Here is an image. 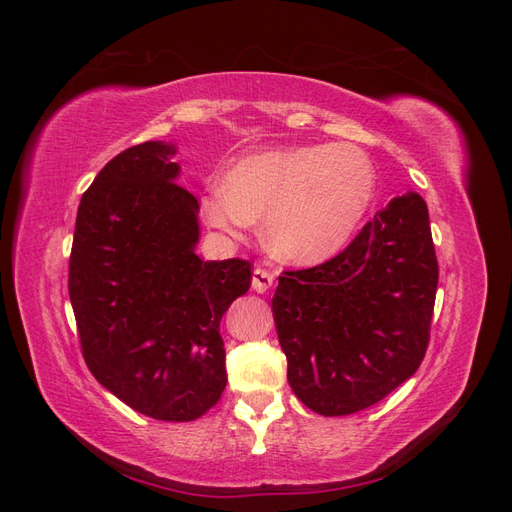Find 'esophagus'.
<instances>
[{"mask_svg":"<svg viewBox=\"0 0 512 512\" xmlns=\"http://www.w3.org/2000/svg\"><path fill=\"white\" fill-rule=\"evenodd\" d=\"M273 286V275L267 269L256 267L252 273V288L256 292H267Z\"/></svg>","mask_w":512,"mask_h":512,"instance_id":"34e87169","label":"esophagus"}]
</instances>
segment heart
Listing matches in <instances>:
<instances>
[{
    "mask_svg": "<svg viewBox=\"0 0 512 512\" xmlns=\"http://www.w3.org/2000/svg\"><path fill=\"white\" fill-rule=\"evenodd\" d=\"M374 194L376 168L363 149L299 145L239 160L226 183L207 185L203 211L232 237L265 215V241L277 258L320 265L348 245Z\"/></svg>",
    "mask_w": 512,
    "mask_h": 512,
    "instance_id": "1",
    "label": "heart"
}]
</instances>
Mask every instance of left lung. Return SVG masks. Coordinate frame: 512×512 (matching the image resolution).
Masks as SVG:
<instances>
[{"label": "left lung", "instance_id": "8db88e82", "mask_svg": "<svg viewBox=\"0 0 512 512\" xmlns=\"http://www.w3.org/2000/svg\"><path fill=\"white\" fill-rule=\"evenodd\" d=\"M436 288L416 192L393 198L335 258L284 271L271 307L294 395L322 416L378 404L421 365Z\"/></svg>", "mask_w": 512, "mask_h": 512}]
</instances>
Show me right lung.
Segmentation results:
<instances>
[{
	"instance_id": "add662e5",
	"label": "right lung",
	"mask_w": 512,
	"mask_h": 512,
	"mask_svg": "<svg viewBox=\"0 0 512 512\" xmlns=\"http://www.w3.org/2000/svg\"><path fill=\"white\" fill-rule=\"evenodd\" d=\"M175 151L141 143L100 170L76 213L68 292L94 378L132 410L181 423L222 397L220 322L252 265L196 256L200 207L177 183Z\"/></svg>"
}]
</instances>
